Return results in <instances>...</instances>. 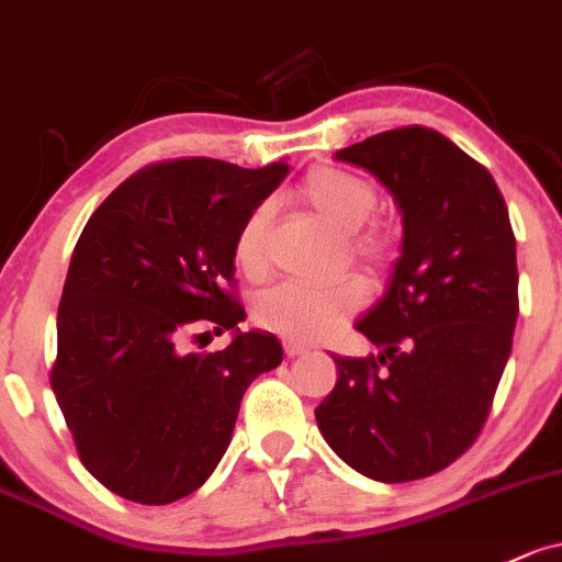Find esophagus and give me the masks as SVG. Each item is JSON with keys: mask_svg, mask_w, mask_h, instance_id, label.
I'll return each instance as SVG.
<instances>
[{"mask_svg": "<svg viewBox=\"0 0 562 562\" xmlns=\"http://www.w3.org/2000/svg\"><path fill=\"white\" fill-rule=\"evenodd\" d=\"M283 351H286L289 359H297V356L307 353V348L300 346V342H283Z\"/></svg>", "mask_w": 562, "mask_h": 562, "instance_id": "esophagus-1", "label": "esophagus"}]
</instances>
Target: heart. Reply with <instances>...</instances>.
I'll list each match as a JSON object with an SVG mask.
<instances>
[{
  "label": "heart",
  "instance_id": "b5f03b06",
  "mask_svg": "<svg viewBox=\"0 0 562 562\" xmlns=\"http://www.w3.org/2000/svg\"><path fill=\"white\" fill-rule=\"evenodd\" d=\"M300 198L324 220L346 231V246L364 268L383 270L391 265L400 233L389 216H372L378 206V187L359 173L335 166H316L305 173ZM270 203H259L244 216L233 240V257L249 279H259L268 268ZM367 300L359 279L329 283L281 281L265 289L255 300V318L265 329L289 340H324L337 331Z\"/></svg>",
  "mask_w": 562,
  "mask_h": 562
}]
</instances>
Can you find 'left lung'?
<instances>
[{"mask_svg": "<svg viewBox=\"0 0 562 562\" xmlns=\"http://www.w3.org/2000/svg\"><path fill=\"white\" fill-rule=\"evenodd\" d=\"M391 190L402 257L356 329L378 356H331L316 407L329 448L359 474L409 482L442 472L485 426L512 353L517 251L496 179L448 136L394 128L335 153Z\"/></svg>", "mask_w": 562, "mask_h": 562, "instance_id": "left-lung-1", "label": "left lung"}]
</instances>
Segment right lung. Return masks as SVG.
<instances>
[{
  "mask_svg": "<svg viewBox=\"0 0 562 562\" xmlns=\"http://www.w3.org/2000/svg\"><path fill=\"white\" fill-rule=\"evenodd\" d=\"M286 173V162H155L77 240L50 385L82 467L117 496L162 506L195 493L231 445L251 380L281 364L276 335L238 329L233 240ZM206 323L233 328L232 346L179 352L178 337Z\"/></svg>",
  "mask_w": 562,
  "mask_h": 562,
  "instance_id": "right-lung-1",
  "label": "right lung"
}]
</instances>
